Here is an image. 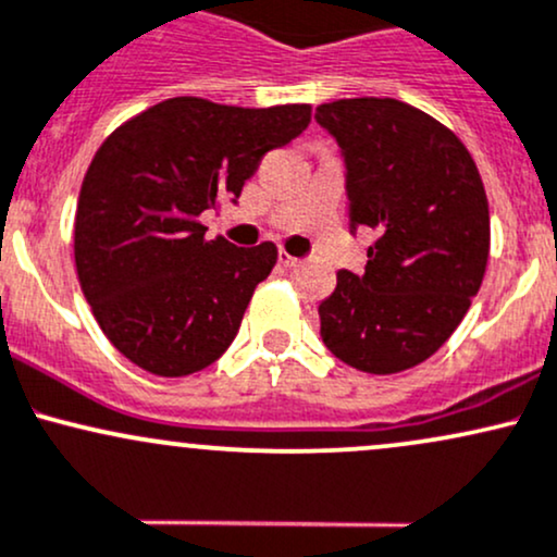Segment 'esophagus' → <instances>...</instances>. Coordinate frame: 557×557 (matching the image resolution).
<instances>
[{
	"label": "esophagus",
	"instance_id": "34e87169",
	"mask_svg": "<svg viewBox=\"0 0 557 557\" xmlns=\"http://www.w3.org/2000/svg\"><path fill=\"white\" fill-rule=\"evenodd\" d=\"M299 262H302V260L292 258L289 252H278V265H281V268H297Z\"/></svg>",
	"mask_w": 557,
	"mask_h": 557
}]
</instances>
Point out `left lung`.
Listing matches in <instances>:
<instances>
[{
    "label": "left lung",
    "mask_w": 557,
    "mask_h": 557,
    "mask_svg": "<svg viewBox=\"0 0 557 557\" xmlns=\"http://www.w3.org/2000/svg\"><path fill=\"white\" fill-rule=\"evenodd\" d=\"M345 160L349 231L368 226L366 271L336 273L318 305L321 339L347 366L399 373L449 339L490 258V205L453 131L399 99L358 97L315 108Z\"/></svg>",
    "instance_id": "obj_1"
}]
</instances>
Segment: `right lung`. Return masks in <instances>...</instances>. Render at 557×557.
Listing matches in <instances>:
<instances>
[{
  "label": "right lung",
  "instance_id": "right-lung-1",
  "mask_svg": "<svg viewBox=\"0 0 557 557\" xmlns=\"http://www.w3.org/2000/svg\"><path fill=\"white\" fill-rule=\"evenodd\" d=\"M310 104L228 108L176 97L123 123L94 154L76 210L81 289L108 339L154 376H189L234 342L276 247L205 239L199 215L236 205L268 149Z\"/></svg>",
  "mask_w": 557,
  "mask_h": 557
}]
</instances>
